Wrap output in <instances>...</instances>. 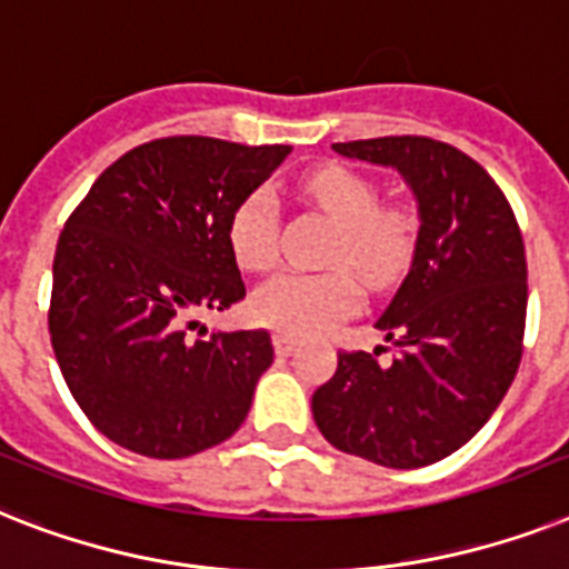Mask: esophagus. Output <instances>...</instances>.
<instances>
[{"label":"esophagus","mask_w":569,"mask_h":569,"mask_svg":"<svg viewBox=\"0 0 569 569\" xmlns=\"http://www.w3.org/2000/svg\"><path fill=\"white\" fill-rule=\"evenodd\" d=\"M271 341H274V350L280 353V357H289V353L298 348V339H295V336H289V332H274V336H271Z\"/></svg>","instance_id":"1"}]
</instances>
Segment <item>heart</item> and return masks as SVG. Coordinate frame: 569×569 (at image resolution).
I'll use <instances>...</instances> for the list:
<instances>
[{
	"label": "heart",
	"mask_w": 569,
	"mask_h": 569,
	"mask_svg": "<svg viewBox=\"0 0 569 569\" xmlns=\"http://www.w3.org/2000/svg\"><path fill=\"white\" fill-rule=\"evenodd\" d=\"M300 192L336 224L327 271H286L251 295V318L289 336H318L362 303V280L389 289L412 269L420 212L403 198L380 201L371 178L341 163H325L300 178ZM228 244L244 271H271L280 257V207L269 187L251 189L233 207Z\"/></svg>",
	"instance_id": "b5f03b06"
}]
</instances>
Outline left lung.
Returning <instances> with one entry per match:
<instances>
[{"label": "left lung", "instance_id": "1", "mask_svg": "<svg viewBox=\"0 0 569 569\" xmlns=\"http://www.w3.org/2000/svg\"><path fill=\"white\" fill-rule=\"evenodd\" d=\"M332 149L395 166L412 183L420 242L377 321L397 345L391 365H380V350H339L312 418L336 450L423 468L477 436L520 368L529 295L520 224L497 180L450 142L403 133Z\"/></svg>", "mask_w": 569, "mask_h": 569}]
</instances>
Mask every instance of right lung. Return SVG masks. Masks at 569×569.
<instances>
[{"mask_svg": "<svg viewBox=\"0 0 569 569\" xmlns=\"http://www.w3.org/2000/svg\"><path fill=\"white\" fill-rule=\"evenodd\" d=\"M292 146L160 137L96 178L60 230L49 336L69 391L113 445L187 459L228 441L274 362L266 330L196 332L244 298L233 207Z\"/></svg>", "mask_w": 569, "mask_h": 569, "instance_id": "add662e5", "label": "right lung"}]
</instances>
